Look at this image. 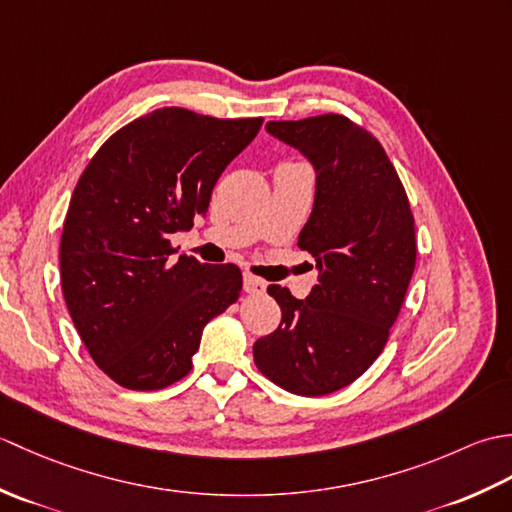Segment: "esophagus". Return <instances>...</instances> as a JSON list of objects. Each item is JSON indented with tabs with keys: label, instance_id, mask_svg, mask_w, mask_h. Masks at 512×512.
<instances>
[{
	"label": "esophagus",
	"instance_id": "34e87169",
	"mask_svg": "<svg viewBox=\"0 0 512 512\" xmlns=\"http://www.w3.org/2000/svg\"><path fill=\"white\" fill-rule=\"evenodd\" d=\"M244 292H248V295H264V292H266V281L246 273L244 275Z\"/></svg>",
	"mask_w": 512,
	"mask_h": 512
}]
</instances>
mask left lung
Returning a JSON list of instances; mask_svg holds the SVG:
<instances>
[{
  "instance_id": "obj_1",
  "label": "left lung",
  "mask_w": 512,
  "mask_h": 512,
  "mask_svg": "<svg viewBox=\"0 0 512 512\" xmlns=\"http://www.w3.org/2000/svg\"><path fill=\"white\" fill-rule=\"evenodd\" d=\"M268 134L317 171L299 248L317 259L308 299L268 286L279 328L253 345L255 365L297 396H325L367 372L383 352L416 268V226L383 145L347 116L270 121Z\"/></svg>"
}]
</instances>
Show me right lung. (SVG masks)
I'll return each mask as SVG.
<instances>
[{"label":"right lung","instance_id":"right-lung-1","mask_svg":"<svg viewBox=\"0 0 512 512\" xmlns=\"http://www.w3.org/2000/svg\"><path fill=\"white\" fill-rule=\"evenodd\" d=\"M262 123L162 107L107 138L76 182L61 288L94 363L121 387L178 383L204 325L237 301L242 270L176 262L169 235L206 213L217 178Z\"/></svg>","mask_w":512,"mask_h":512}]
</instances>
